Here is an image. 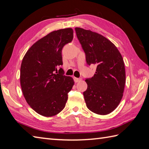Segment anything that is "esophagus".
<instances>
[{
    "label": "esophagus",
    "instance_id": "obj_1",
    "mask_svg": "<svg viewBox=\"0 0 149 149\" xmlns=\"http://www.w3.org/2000/svg\"><path fill=\"white\" fill-rule=\"evenodd\" d=\"M81 80V78H76V77H74V81H75L76 83L77 82H79V81H80Z\"/></svg>",
    "mask_w": 149,
    "mask_h": 149
}]
</instances>
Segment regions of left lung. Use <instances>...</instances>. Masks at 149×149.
I'll return each mask as SVG.
<instances>
[{
    "instance_id": "8db88e82",
    "label": "left lung",
    "mask_w": 149,
    "mask_h": 149,
    "mask_svg": "<svg viewBox=\"0 0 149 149\" xmlns=\"http://www.w3.org/2000/svg\"><path fill=\"white\" fill-rule=\"evenodd\" d=\"M75 31L87 63L96 66V74L86 80L87 89L83 94L86 105L94 113L108 114L123 97L125 69L122 56L113 42L99 33L81 28Z\"/></svg>"
}]
</instances>
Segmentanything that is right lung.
I'll use <instances>...</instances> for the list:
<instances>
[{
	"mask_svg": "<svg viewBox=\"0 0 149 149\" xmlns=\"http://www.w3.org/2000/svg\"><path fill=\"white\" fill-rule=\"evenodd\" d=\"M73 38V30L53 31L33 44L24 55L20 81L26 102L38 114L45 117L61 112L74 86L71 77L63 75L62 49ZM57 73V74L56 73Z\"/></svg>",
	"mask_w": 149,
	"mask_h": 149,
	"instance_id": "1",
	"label": "right lung"
}]
</instances>
